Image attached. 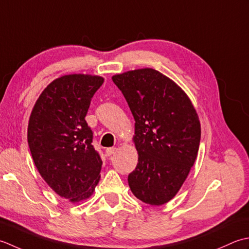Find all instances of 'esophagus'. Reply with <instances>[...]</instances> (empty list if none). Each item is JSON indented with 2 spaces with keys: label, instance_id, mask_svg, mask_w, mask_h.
<instances>
[{
  "label": "esophagus",
  "instance_id": "obj_1",
  "mask_svg": "<svg viewBox=\"0 0 249 249\" xmlns=\"http://www.w3.org/2000/svg\"><path fill=\"white\" fill-rule=\"evenodd\" d=\"M116 150H117V148H116V147H109V148H107V149L105 150L106 156L110 157L111 155H114L116 153Z\"/></svg>",
  "mask_w": 249,
  "mask_h": 249
}]
</instances>
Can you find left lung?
I'll use <instances>...</instances> for the list:
<instances>
[{
    "instance_id": "8db88e82",
    "label": "left lung",
    "mask_w": 249,
    "mask_h": 249,
    "mask_svg": "<svg viewBox=\"0 0 249 249\" xmlns=\"http://www.w3.org/2000/svg\"><path fill=\"white\" fill-rule=\"evenodd\" d=\"M111 79L135 120L139 162L128 176L130 189L146 204H165L195 164L201 139L199 116L185 91L159 71H128Z\"/></svg>"
}]
</instances>
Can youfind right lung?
Returning a JSON list of instances; mask_svg holds the SVG:
<instances>
[{
  "instance_id": "right-lung-1",
  "label": "right lung",
  "mask_w": 249,
  "mask_h": 249,
  "mask_svg": "<svg viewBox=\"0 0 249 249\" xmlns=\"http://www.w3.org/2000/svg\"><path fill=\"white\" fill-rule=\"evenodd\" d=\"M104 82L101 76L70 74L54 79L31 111L28 144L47 185L72 203L87 200L99 184L102 160L85 117Z\"/></svg>"
}]
</instances>
